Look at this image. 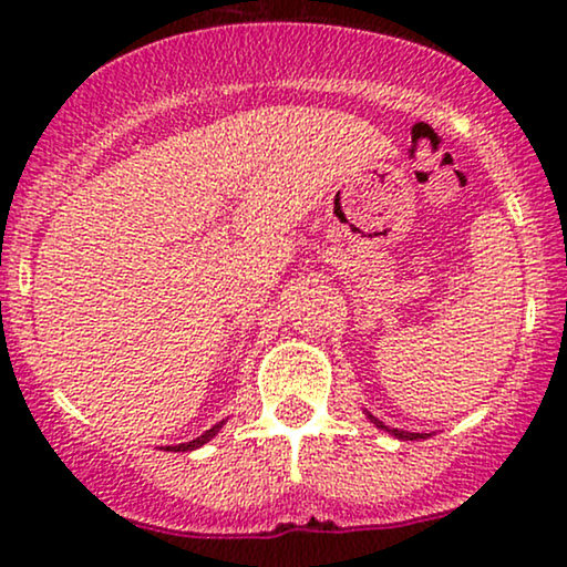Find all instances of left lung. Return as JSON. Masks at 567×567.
Here are the masks:
<instances>
[{
  "mask_svg": "<svg viewBox=\"0 0 567 567\" xmlns=\"http://www.w3.org/2000/svg\"><path fill=\"white\" fill-rule=\"evenodd\" d=\"M367 415H369V421L377 425V429L390 431L392 436H398V439H402V441H415V439H425V436H429V433H408V431H400V429H390V425H384L382 421H379V417H374L371 413H367Z\"/></svg>",
  "mask_w": 567,
  "mask_h": 567,
  "instance_id": "8db88e82",
  "label": "left lung"
}]
</instances>
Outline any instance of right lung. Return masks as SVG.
<instances>
[{
  "mask_svg": "<svg viewBox=\"0 0 567 567\" xmlns=\"http://www.w3.org/2000/svg\"><path fill=\"white\" fill-rule=\"evenodd\" d=\"M221 425H224V421L221 423H216L214 429H208L206 433H200L198 439H193V441H188V444H177V446H167V452H193V449H198V446H204L206 441H212L216 433L221 431Z\"/></svg>",
  "mask_w": 567,
  "mask_h": 567,
  "instance_id": "1",
  "label": "right lung"
}]
</instances>
